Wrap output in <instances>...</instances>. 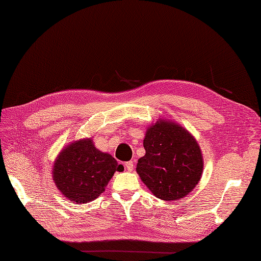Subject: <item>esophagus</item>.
I'll use <instances>...</instances> for the list:
<instances>
[{"mask_svg":"<svg viewBox=\"0 0 261 261\" xmlns=\"http://www.w3.org/2000/svg\"><path fill=\"white\" fill-rule=\"evenodd\" d=\"M124 165H125V168H126L127 171H132L135 168V165H134V162H132V160H130V162H126Z\"/></svg>","mask_w":261,"mask_h":261,"instance_id":"obj_1","label":"esophagus"}]
</instances>
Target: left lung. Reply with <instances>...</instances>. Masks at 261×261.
<instances>
[{
  "mask_svg": "<svg viewBox=\"0 0 261 261\" xmlns=\"http://www.w3.org/2000/svg\"><path fill=\"white\" fill-rule=\"evenodd\" d=\"M143 147L146 154L138 160L137 173L156 197L179 199L201 179V149L182 126L158 121L147 130Z\"/></svg>",
  "mask_w": 261,
  "mask_h": 261,
  "instance_id": "8db88e82",
  "label": "left lung"
}]
</instances>
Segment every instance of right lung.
I'll return each instance as SVG.
<instances>
[{
	"label": "right lung",
	"instance_id": "obj_1",
	"mask_svg": "<svg viewBox=\"0 0 261 261\" xmlns=\"http://www.w3.org/2000/svg\"><path fill=\"white\" fill-rule=\"evenodd\" d=\"M123 166L94 147L91 139L73 142L60 152L54 165V180L69 201L87 203L104 192L109 180Z\"/></svg>",
	"mask_w": 261,
	"mask_h": 261
}]
</instances>
